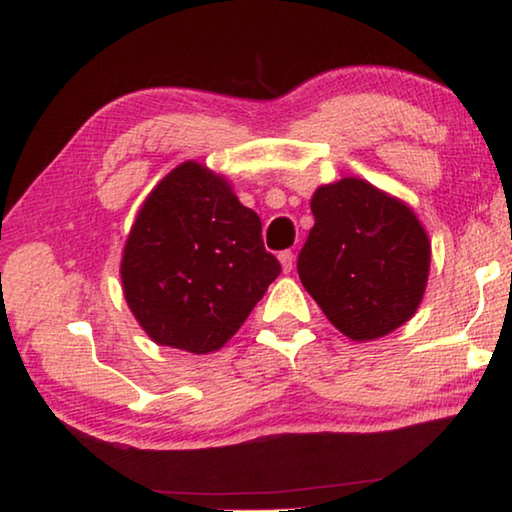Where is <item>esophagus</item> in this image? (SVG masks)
I'll return each instance as SVG.
<instances>
[{"label": "esophagus", "mask_w": 512, "mask_h": 512, "mask_svg": "<svg viewBox=\"0 0 512 512\" xmlns=\"http://www.w3.org/2000/svg\"><path fill=\"white\" fill-rule=\"evenodd\" d=\"M278 259H280V266H282V271H285V273L294 269V253H291V250H282Z\"/></svg>", "instance_id": "1"}]
</instances>
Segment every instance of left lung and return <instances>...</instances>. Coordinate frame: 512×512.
Wrapping results in <instances>:
<instances>
[{"mask_svg": "<svg viewBox=\"0 0 512 512\" xmlns=\"http://www.w3.org/2000/svg\"><path fill=\"white\" fill-rule=\"evenodd\" d=\"M298 275L353 342L385 337L415 316L431 271V241L408 202L360 177L321 184Z\"/></svg>", "mask_w": 512, "mask_h": 512, "instance_id": "left-lung-1", "label": "left lung"}]
</instances>
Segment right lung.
Listing matches in <instances>:
<instances>
[{"instance_id": "right-lung-1", "label": "right lung", "mask_w": 512, "mask_h": 512, "mask_svg": "<svg viewBox=\"0 0 512 512\" xmlns=\"http://www.w3.org/2000/svg\"><path fill=\"white\" fill-rule=\"evenodd\" d=\"M278 275L259 216L198 161L150 191L120 259L123 294L145 335L196 355L230 342Z\"/></svg>"}]
</instances>
